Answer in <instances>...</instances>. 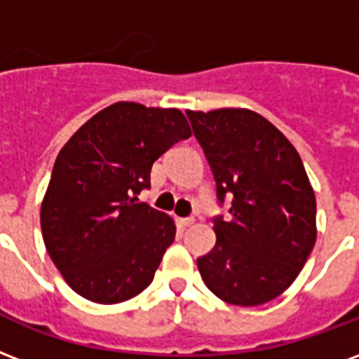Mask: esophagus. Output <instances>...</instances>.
Instances as JSON below:
<instances>
[{
	"mask_svg": "<svg viewBox=\"0 0 359 359\" xmlns=\"http://www.w3.org/2000/svg\"><path fill=\"white\" fill-rule=\"evenodd\" d=\"M194 222H196V219L194 217H187V219H179V224L182 228H188V226H192Z\"/></svg>",
	"mask_w": 359,
	"mask_h": 359,
	"instance_id": "obj_1",
	"label": "esophagus"
}]
</instances>
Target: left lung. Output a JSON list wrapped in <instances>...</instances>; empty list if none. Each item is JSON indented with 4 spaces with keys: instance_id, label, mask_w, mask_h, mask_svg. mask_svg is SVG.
<instances>
[{
    "instance_id": "1",
    "label": "left lung",
    "mask_w": 359,
    "mask_h": 359,
    "mask_svg": "<svg viewBox=\"0 0 359 359\" xmlns=\"http://www.w3.org/2000/svg\"><path fill=\"white\" fill-rule=\"evenodd\" d=\"M217 182V243L198 259L205 285L238 306H259L294 281L316 243V196L294 146L261 114L187 112Z\"/></svg>"
}]
</instances>
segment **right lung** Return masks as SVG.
<instances>
[{
	"instance_id": "obj_1",
	"label": "right lung",
	"mask_w": 359,
	"mask_h": 359,
	"mask_svg": "<svg viewBox=\"0 0 359 359\" xmlns=\"http://www.w3.org/2000/svg\"><path fill=\"white\" fill-rule=\"evenodd\" d=\"M192 135L177 108L116 102L58 152L41 203L47 253L66 283L100 304L129 301L175 241L171 217L139 203L154 161Z\"/></svg>"
}]
</instances>
